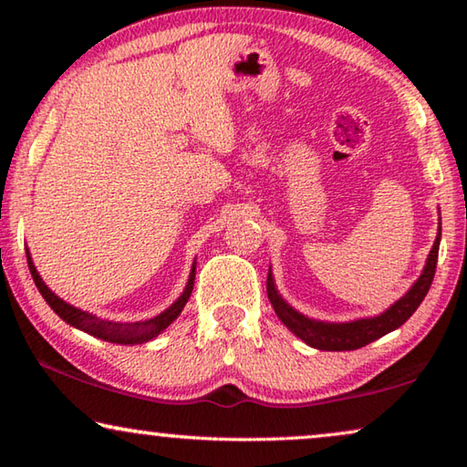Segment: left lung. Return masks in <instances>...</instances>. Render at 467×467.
Segmentation results:
<instances>
[{
	"label": "left lung",
	"mask_w": 467,
	"mask_h": 467,
	"mask_svg": "<svg viewBox=\"0 0 467 467\" xmlns=\"http://www.w3.org/2000/svg\"><path fill=\"white\" fill-rule=\"evenodd\" d=\"M439 243H441V223H439V233L437 239L432 243V249L426 257L424 270L418 275V280L410 286L404 296L385 309L381 315H375V317H362L346 323H329V321H319L311 319L306 315L298 313L295 306H290L286 300L275 288L272 267L267 272V298L274 306L278 319L286 326L292 334L303 339L306 346L317 348V350H327V352H344V350H358V348L367 346L375 339L383 337L389 331L398 329L400 326L412 317V313L420 306V303L429 292L434 270H437V257H439Z\"/></svg>",
	"instance_id": "1"
}]
</instances>
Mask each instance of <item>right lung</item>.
Wrapping results in <instances>:
<instances>
[{"instance_id": "obj_1", "label": "right lung", "mask_w": 467, "mask_h": 467, "mask_svg": "<svg viewBox=\"0 0 467 467\" xmlns=\"http://www.w3.org/2000/svg\"><path fill=\"white\" fill-rule=\"evenodd\" d=\"M26 259H28V270H30V274H33V280L36 284L38 292H41L43 298L47 300V305H49L63 321L69 323V326L76 329L86 331V334H90L94 337L105 339V342L123 344V346L150 342V339H154L158 334H161V331L167 329L171 323L179 317L181 311H183V306L187 305L189 296H192L193 280H195V262H193L192 272H189V280L185 284V290L181 292V296L169 306V309L158 313L152 319L136 321V323H121V321L100 319V317H97V315L82 311V309H78V306L66 303V300L55 295V292L43 282L41 275H38L36 267L33 264V257H30V251H26Z\"/></svg>"}]
</instances>
